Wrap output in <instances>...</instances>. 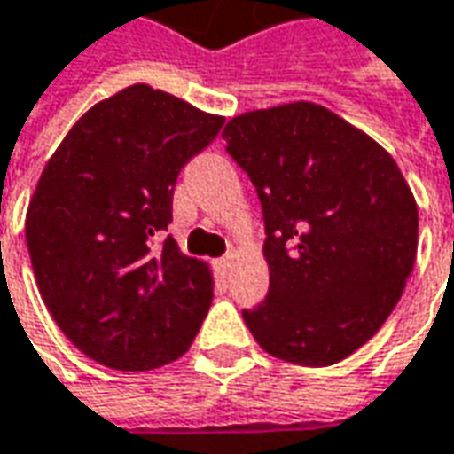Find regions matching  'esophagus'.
I'll return each mask as SVG.
<instances>
[{"label":"esophagus","instance_id":"34e87169","mask_svg":"<svg viewBox=\"0 0 454 454\" xmlns=\"http://www.w3.org/2000/svg\"><path fill=\"white\" fill-rule=\"evenodd\" d=\"M231 268H233V253H228V255H223V258H218V270L223 272V275H228Z\"/></svg>","mask_w":454,"mask_h":454}]
</instances>
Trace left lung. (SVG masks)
<instances>
[{"mask_svg":"<svg viewBox=\"0 0 454 454\" xmlns=\"http://www.w3.org/2000/svg\"><path fill=\"white\" fill-rule=\"evenodd\" d=\"M265 221L268 297L243 309L268 354L332 366L364 347L403 294L418 206L379 142L315 103L253 110L223 129Z\"/></svg>","mask_w":454,"mask_h":454,"instance_id":"left-lung-1","label":"left lung"}]
</instances>
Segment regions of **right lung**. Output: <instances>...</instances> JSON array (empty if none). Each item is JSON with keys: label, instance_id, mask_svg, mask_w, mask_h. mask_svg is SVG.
Here are the masks:
<instances>
[{"label": "right lung", "instance_id": "obj_1", "mask_svg": "<svg viewBox=\"0 0 454 454\" xmlns=\"http://www.w3.org/2000/svg\"><path fill=\"white\" fill-rule=\"evenodd\" d=\"M137 83L93 106L41 174L27 211L34 278L51 317L103 366L150 371L192 347L211 270L167 236L176 176L223 128Z\"/></svg>", "mask_w": 454, "mask_h": 454}]
</instances>
